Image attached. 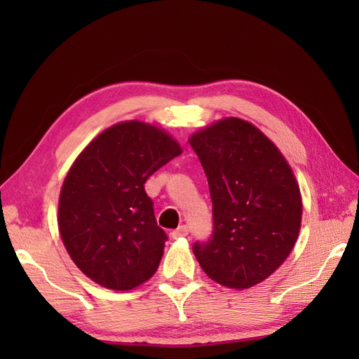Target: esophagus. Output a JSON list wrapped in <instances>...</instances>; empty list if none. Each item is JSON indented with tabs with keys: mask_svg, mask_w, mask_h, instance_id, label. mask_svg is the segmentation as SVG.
<instances>
[{
	"mask_svg": "<svg viewBox=\"0 0 359 359\" xmlns=\"http://www.w3.org/2000/svg\"><path fill=\"white\" fill-rule=\"evenodd\" d=\"M188 233H189L188 226L187 225H182V226L177 228V230H174V231L170 233V238H171V241H175V239H179V238H185V236H188Z\"/></svg>",
	"mask_w": 359,
	"mask_h": 359,
	"instance_id": "obj_1",
	"label": "esophagus"
}]
</instances>
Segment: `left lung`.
<instances>
[{
    "instance_id": "8db88e82",
    "label": "left lung",
    "mask_w": 359,
    "mask_h": 359,
    "mask_svg": "<svg viewBox=\"0 0 359 359\" xmlns=\"http://www.w3.org/2000/svg\"><path fill=\"white\" fill-rule=\"evenodd\" d=\"M189 144L207 174L212 231L193 251L208 278L248 288L279 269L301 228L299 187L279 149L256 126L225 118Z\"/></svg>"
}]
</instances>
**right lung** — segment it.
<instances>
[{
	"label": "right lung",
	"instance_id": "obj_1",
	"mask_svg": "<svg viewBox=\"0 0 359 359\" xmlns=\"http://www.w3.org/2000/svg\"><path fill=\"white\" fill-rule=\"evenodd\" d=\"M180 152L166 133L125 121L74 162L60 194L58 228L75 265L97 284L131 290L158 269L168 236L144 182Z\"/></svg>",
	"mask_w": 359,
	"mask_h": 359
}]
</instances>
